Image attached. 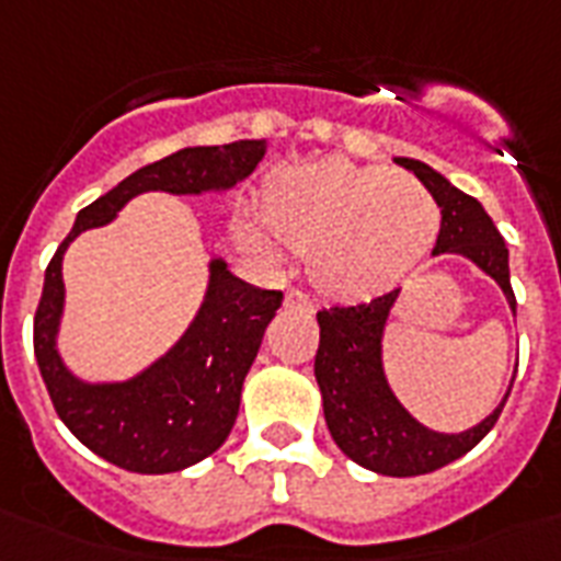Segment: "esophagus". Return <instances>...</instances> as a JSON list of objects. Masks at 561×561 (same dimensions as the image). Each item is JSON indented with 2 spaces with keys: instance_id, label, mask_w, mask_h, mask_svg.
Here are the masks:
<instances>
[{
  "instance_id": "34e87169",
  "label": "esophagus",
  "mask_w": 561,
  "mask_h": 561,
  "mask_svg": "<svg viewBox=\"0 0 561 561\" xmlns=\"http://www.w3.org/2000/svg\"><path fill=\"white\" fill-rule=\"evenodd\" d=\"M285 306L288 308H297V311H308V314H311V311H314V299L308 297L306 290H297V288H290L288 294H285Z\"/></svg>"
}]
</instances>
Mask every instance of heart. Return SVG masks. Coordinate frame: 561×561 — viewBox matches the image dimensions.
<instances>
[{
  "mask_svg": "<svg viewBox=\"0 0 561 561\" xmlns=\"http://www.w3.org/2000/svg\"><path fill=\"white\" fill-rule=\"evenodd\" d=\"M264 215L274 232L250 227L262 253L288 244L311 255L329 297L364 299L399 285L434 250L443 209L425 186L383 169L329 160L273 180Z\"/></svg>",
  "mask_w": 561,
  "mask_h": 561,
  "instance_id": "heart-1",
  "label": "heart"
}]
</instances>
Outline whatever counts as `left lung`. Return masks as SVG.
Masks as SVG:
<instances>
[{
	"label": "left lung",
	"instance_id": "left-lung-1",
	"mask_svg": "<svg viewBox=\"0 0 561 561\" xmlns=\"http://www.w3.org/2000/svg\"><path fill=\"white\" fill-rule=\"evenodd\" d=\"M401 169L413 171L443 209V229L436 238L434 255L460 253L486 271L501 285L515 311V294L510 285V250L483 206L474 197L454 188L443 174L425 162L399 157ZM399 290L358 302L317 311L320 346L314 375L323 392L325 425L350 460L387 478H416L454 462L471 451L495 427L506 404H497L478 427L462 434L427 431L401 408L387 387L381 369V334ZM513 390V387H510Z\"/></svg>",
	"mask_w": 561,
	"mask_h": 561
}]
</instances>
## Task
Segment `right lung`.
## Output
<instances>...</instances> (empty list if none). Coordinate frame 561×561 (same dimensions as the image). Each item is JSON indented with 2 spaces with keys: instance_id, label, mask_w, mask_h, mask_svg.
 <instances>
[{
  "instance_id": "obj_1",
  "label": "right lung",
  "mask_w": 561,
  "mask_h": 561,
  "mask_svg": "<svg viewBox=\"0 0 561 561\" xmlns=\"http://www.w3.org/2000/svg\"><path fill=\"white\" fill-rule=\"evenodd\" d=\"M264 142L241 139L211 148H183L134 171L116 188L78 211L72 232L46 267L34 314V355L57 416L101 460L136 474H169L218 451L236 425L241 383L262 346L264 329L282 306V290H262L236 279L227 264L211 262L201 311L183 341L151 369L125 383H83L57 358L55 334L64 308L60 262L83 229L104 227L142 192L201 194L229 188L253 174Z\"/></svg>"
}]
</instances>
